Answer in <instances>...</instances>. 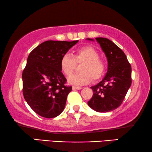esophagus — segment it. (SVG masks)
Segmentation results:
<instances>
[{"label":"esophagus","instance_id":"obj_1","mask_svg":"<svg viewBox=\"0 0 152 152\" xmlns=\"http://www.w3.org/2000/svg\"><path fill=\"white\" fill-rule=\"evenodd\" d=\"M72 90H81L82 88V87H79V86H72Z\"/></svg>","mask_w":152,"mask_h":152}]
</instances>
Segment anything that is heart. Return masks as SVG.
I'll return each mask as SVG.
<instances>
[{
	"label": "heart",
	"mask_w": 152,
	"mask_h": 152,
	"mask_svg": "<svg viewBox=\"0 0 152 152\" xmlns=\"http://www.w3.org/2000/svg\"><path fill=\"white\" fill-rule=\"evenodd\" d=\"M82 64L80 66V73L75 74L68 78L69 84L82 86L91 82V78L99 80L105 71V65L99 59V55L92 47H83L78 49L72 55L65 54L60 60L61 71L66 76H70L74 72L76 64Z\"/></svg>",
	"instance_id": "heart-1"
}]
</instances>
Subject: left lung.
Returning <instances> with one entry per match:
<instances>
[{
	"label": "left lung",
	"instance_id": "1",
	"mask_svg": "<svg viewBox=\"0 0 152 152\" xmlns=\"http://www.w3.org/2000/svg\"><path fill=\"white\" fill-rule=\"evenodd\" d=\"M95 39L107 57L108 69L103 80L91 87L93 95L88 105L99 113L109 112L119 107L125 97L132 84V67L124 52L113 41L102 37Z\"/></svg>",
	"mask_w": 152,
	"mask_h": 152
}]
</instances>
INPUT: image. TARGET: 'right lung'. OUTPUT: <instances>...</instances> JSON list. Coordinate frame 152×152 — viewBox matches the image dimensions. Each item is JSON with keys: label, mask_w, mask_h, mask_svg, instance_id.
<instances>
[{"label": "right lung", "mask_w": 152, "mask_h": 152, "mask_svg": "<svg viewBox=\"0 0 152 152\" xmlns=\"http://www.w3.org/2000/svg\"><path fill=\"white\" fill-rule=\"evenodd\" d=\"M78 41H46L28 56L22 74L23 93L31 109L43 118H55L64 111L72 87L65 86L60 60Z\"/></svg>", "instance_id": "right-lung-1"}]
</instances>
